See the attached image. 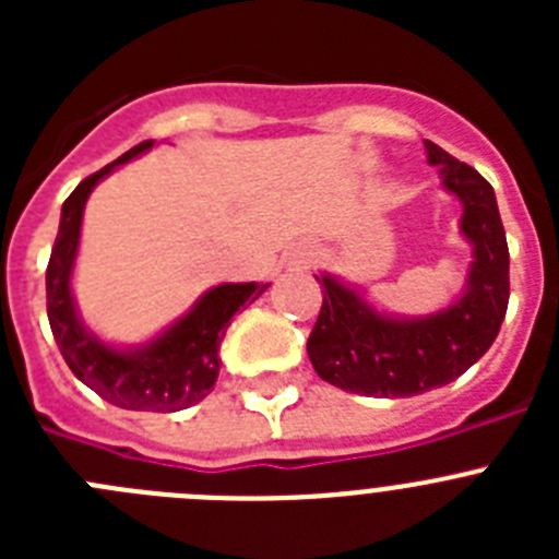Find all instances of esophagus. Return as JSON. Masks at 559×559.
<instances>
[{
  "label": "esophagus",
  "mask_w": 559,
  "mask_h": 559,
  "mask_svg": "<svg viewBox=\"0 0 559 559\" xmlns=\"http://www.w3.org/2000/svg\"><path fill=\"white\" fill-rule=\"evenodd\" d=\"M313 263V249L310 246H299L294 251V265H310Z\"/></svg>",
  "instance_id": "1"
}]
</instances>
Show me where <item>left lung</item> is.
Masks as SVG:
<instances>
[{"instance_id":"left-lung-1","label":"left lung","mask_w":559,"mask_h":559,"mask_svg":"<svg viewBox=\"0 0 559 559\" xmlns=\"http://www.w3.org/2000/svg\"><path fill=\"white\" fill-rule=\"evenodd\" d=\"M442 190L462 204L459 235L471 246L464 285L445 308L403 316L378 308L358 285L322 271L324 305L308 338L319 378L364 397H414L445 386L481 358L510 302V249L490 181L426 142Z\"/></svg>"}]
</instances>
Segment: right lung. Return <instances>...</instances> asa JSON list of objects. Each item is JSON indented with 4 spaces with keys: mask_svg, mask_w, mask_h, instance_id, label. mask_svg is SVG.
Instances as JSON below:
<instances>
[{
    "mask_svg": "<svg viewBox=\"0 0 559 559\" xmlns=\"http://www.w3.org/2000/svg\"><path fill=\"white\" fill-rule=\"evenodd\" d=\"M153 142L131 147L95 176L83 179L61 206L56 246L47 265V316L63 360L81 383L128 412H181L206 397L221 372V338L231 316L254 302L271 283H221L192 302L187 313L153 338L114 344L83 322L72 274L81 249L83 210L97 185L131 159H140Z\"/></svg>",
    "mask_w": 559,
    "mask_h": 559,
    "instance_id": "right-lung-1",
    "label": "right lung"
}]
</instances>
